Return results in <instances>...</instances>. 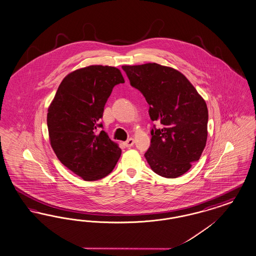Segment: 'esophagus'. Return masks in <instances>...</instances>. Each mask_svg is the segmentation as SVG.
Returning a JSON list of instances; mask_svg holds the SVG:
<instances>
[{
    "label": "esophagus",
    "mask_w": 256,
    "mask_h": 256,
    "mask_svg": "<svg viewBox=\"0 0 256 256\" xmlns=\"http://www.w3.org/2000/svg\"><path fill=\"white\" fill-rule=\"evenodd\" d=\"M133 144H134V139L132 138H130L128 140H126L124 144L126 146V148H130V146H132Z\"/></svg>",
    "instance_id": "obj_1"
}]
</instances>
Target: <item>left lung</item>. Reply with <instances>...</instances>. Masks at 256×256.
Returning <instances> with one entry per match:
<instances>
[{"mask_svg": "<svg viewBox=\"0 0 256 256\" xmlns=\"http://www.w3.org/2000/svg\"><path fill=\"white\" fill-rule=\"evenodd\" d=\"M130 84L150 104L152 130L144 157L155 174L177 178L198 161L208 138L206 104L184 74L156 62L123 66Z\"/></svg>", "mask_w": 256, "mask_h": 256, "instance_id": "left-lung-1", "label": "left lung"}]
</instances>
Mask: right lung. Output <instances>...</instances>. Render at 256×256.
<instances>
[{
	"instance_id": "add662e5",
	"label": "right lung",
	"mask_w": 256,
	"mask_h": 256,
	"mask_svg": "<svg viewBox=\"0 0 256 256\" xmlns=\"http://www.w3.org/2000/svg\"><path fill=\"white\" fill-rule=\"evenodd\" d=\"M124 82L120 70L90 66L62 81L48 110L52 150L62 164L84 181L102 179L112 172L121 148L112 141L100 119L114 86Z\"/></svg>"
}]
</instances>
